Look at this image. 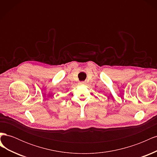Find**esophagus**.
<instances>
[{"label": "esophagus", "mask_w": 157, "mask_h": 157, "mask_svg": "<svg viewBox=\"0 0 157 157\" xmlns=\"http://www.w3.org/2000/svg\"><path fill=\"white\" fill-rule=\"evenodd\" d=\"M85 83H86V82H85L84 81H81V82H80V84H84Z\"/></svg>", "instance_id": "1"}]
</instances>
